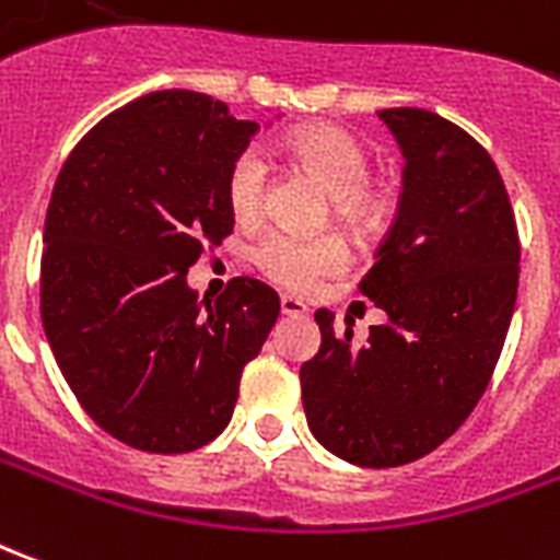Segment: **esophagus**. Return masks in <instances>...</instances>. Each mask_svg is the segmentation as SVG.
<instances>
[{
  "label": "esophagus",
  "mask_w": 560,
  "mask_h": 560,
  "mask_svg": "<svg viewBox=\"0 0 560 560\" xmlns=\"http://www.w3.org/2000/svg\"><path fill=\"white\" fill-rule=\"evenodd\" d=\"M280 311L287 313V316H304L307 313V304L295 295H280Z\"/></svg>",
  "instance_id": "obj_1"
}]
</instances>
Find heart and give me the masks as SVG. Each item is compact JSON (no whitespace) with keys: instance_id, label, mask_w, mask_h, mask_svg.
I'll use <instances>...</instances> for the list:
<instances>
[{"instance_id":"b5f03b06","label":"heart","mask_w":560,"mask_h":560,"mask_svg":"<svg viewBox=\"0 0 560 560\" xmlns=\"http://www.w3.org/2000/svg\"><path fill=\"white\" fill-rule=\"evenodd\" d=\"M289 156L313 172L337 201L340 217L352 223H374L380 205L368 196L371 156L350 132L316 126L289 138ZM268 189V162L256 147L241 150L225 174V198L237 220H256ZM253 261L268 280L280 287L307 292L323 277L337 273L350 261V249L337 235H292L271 232L253 247Z\"/></svg>"}]
</instances>
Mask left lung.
Returning a JSON list of instances; mask_svg holds the SVG:
<instances>
[{
  "mask_svg": "<svg viewBox=\"0 0 560 560\" xmlns=\"http://www.w3.org/2000/svg\"><path fill=\"white\" fill-rule=\"evenodd\" d=\"M404 153L398 217L362 295L386 311L368 343L316 311L301 364L313 438L359 467H400L452 438L489 386L518 289V232L486 147L422 108L380 110Z\"/></svg>",
  "mask_w": 560,
  "mask_h": 560,
  "instance_id": "8db88e82",
  "label": "left lung"
}]
</instances>
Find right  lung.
<instances>
[{
	"label": "right lung",
	"instance_id": "add662e5",
	"mask_svg": "<svg viewBox=\"0 0 560 560\" xmlns=\"http://www.w3.org/2000/svg\"><path fill=\"white\" fill-rule=\"evenodd\" d=\"M259 122L160 90L83 135L54 184L42 325L86 416L141 452L180 455L235 413L241 374L280 316L253 277L198 299L186 271L235 229L225 174Z\"/></svg>",
	"mask_w": 560,
	"mask_h": 560
}]
</instances>
